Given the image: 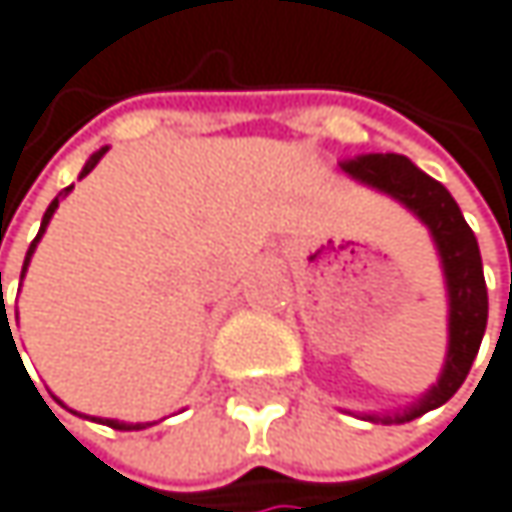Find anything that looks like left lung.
I'll use <instances>...</instances> for the list:
<instances>
[{
  "mask_svg": "<svg viewBox=\"0 0 512 512\" xmlns=\"http://www.w3.org/2000/svg\"><path fill=\"white\" fill-rule=\"evenodd\" d=\"M342 170L405 203L429 227L441 254L447 297H450V348L441 378L417 405H411L402 414H366V420L372 423H408L432 408H441L465 384L471 363L480 351L486 318H489V294L483 279L480 245L453 194L405 155L372 152L342 161Z\"/></svg>",
  "mask_w": 512,
  "mask_h": 512,
  "instance_id": "1",
  "label": "left lung"
}]
</instances>
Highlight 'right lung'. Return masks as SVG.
Listing matches in <instances>:
<instances>
[{
    "instance_id": "obj_1",
    "label": "right lung",
    "mask_w": 512,
    "mask_h": 512,
    "mask_svg": "<svg viewBox=\"0 0 512 512\" xmlns=\"http://www.w3.org/2000/svg\"><path fill=\"white\" fill-rule=\"evenodd\" d=\"M104 152H107V146H104V149H98V152H92L80 176H86V173H89V170H92V167H95V164H98V161L104 158ZM71 188H74V185H68V188H65L62 194H68ZM62 194H59V197H62ZM59 197H53V203L47 206V212H44V218H41V230H38V236L32 239L29 251H26V261H23V276H26V267H29V261H32V254H35V245H38L41 233L47 230V224H50V218H53V212H56V206H59ZM0 297H2V273H0ZM5 327H8V315H5V309H2V312H0V330H5ZM8 333H11V327H8ZM11 342H14V336H11ZM98 423H104V426H110V429H119V432H131V429H146V426H152V423H146V426H143V423H119V420H98Z\"/></svg>"
}]
</instances>
